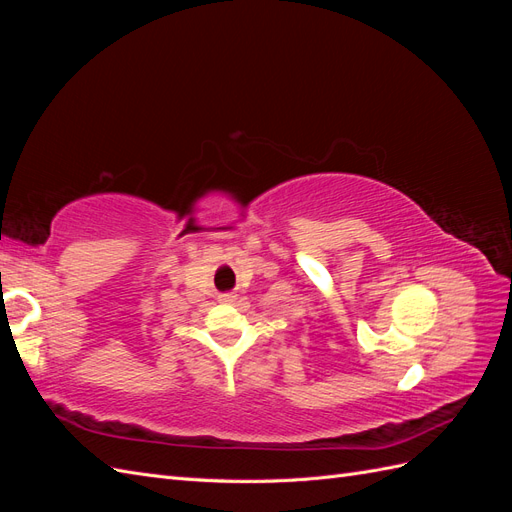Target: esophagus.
Returning a JSON list of instances; mask_svg holds the SVG:
<instances>
[{
    "mask_svg": "<svg viewBox=\"0 0 512 512\" xmlns=\"http://www.w3.org/2000/svg\"><path fill=\"white\" fill-rule=\"evenodd\" d=\"M220 301H222V303H235V301H237V294H232V292L220 294Z\"/></svg>",
    "mask_w": 512,
    "mask_h": 512,
    "instance_id": "obj_1",
    "label": "esophagus"
}]
</instances>
